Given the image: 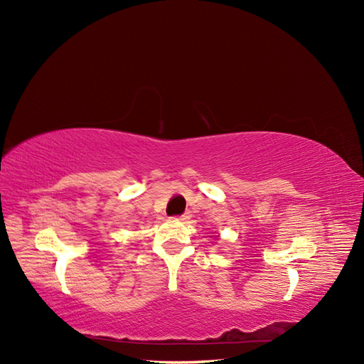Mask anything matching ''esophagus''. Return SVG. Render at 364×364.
I'll return each instance as SVG.
<instances>
[{
	"label": "esophagus",
	"instance_id": "obj_1",
	"mask_svg": "<svg viewBox=\"0 0 364 364\" xmlns=\"http://www.w3.org/2000/svg\"><path fill=\"white\" fill-rule=\"evenodd\" d=\"M179 218L182 220V222H188V220L191 218V213H183Z\"/></svg>",
	"mask_w": 364,
	"mask_h": 364
}]
</instances>
